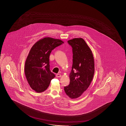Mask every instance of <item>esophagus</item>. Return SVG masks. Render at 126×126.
Returning <instances> with one entry per match:
<instances>
[{
  "label": "esophagus",
  "instance_id": "34e87169",
  "mask_svg": "<svg viewBox=\"0 0 126 126\" xmlns=\"http://www.w3.org/2000/svg\"><path fill=\"white\" fill-rule=\"evenodd\" d=\"M56 77H57L60 78V77H61V74H56Z\"/></svg>",
  "mask_w": 126,
  "mask_h": 126
}]
</instances>
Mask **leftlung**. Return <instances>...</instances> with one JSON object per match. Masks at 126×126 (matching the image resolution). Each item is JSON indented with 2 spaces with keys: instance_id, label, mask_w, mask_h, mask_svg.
I'll return each mask as SVG.
<instances>
[{
  "instance_id": "left-lung-1",
  "label": "left lung",
  "mask_w": 126,
  "mask_h": 126,
  "mask_svg": "<svg viewBox=\"0 0 126 126\" xmlns=\"http://www.w3.org/2000/svg\"><path fill=\"white\" fill-rule=\"evenodd\" d=\"M67 42L73 47V63L70 84L64 87V90L70 98L76 99L92 82L95 71L94 59L92 50L83 38H73Z\"/></svg>"
}]
</instances>
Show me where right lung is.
Wrapping results in <instances>:
<instances>
[{
    "mask_svg": "<svg viewBox=\"0 0 126 126\" xmlns=\"http://www.w3.org/2000/svg\"><path fill=\"white\" fill-rule=\"evenodd\" d=\"M63 43L60 39L46 37L35 42L31 48L25 61L24 73L30 87L35 92L45 91L55 77L50 70V54Z\"/></svg>",
    "mask_w": 126,
    "mask_h": 126,
    "instance_id": "obj_1",
    "label": "right lung"
}]
</instances>
